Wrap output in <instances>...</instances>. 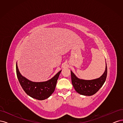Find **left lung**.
Masks as SVG:
<instances>
[{"mask_svg":"<svg viewBox=\"0 0 123 123\" xmlns=\"http://www.w3.org/2000/svg\"><path fill=\"white\" fill-rule=\"evenodd\" d=\"M72 83L75 91L80 94L90 96L94 94L102 87L107 75V65L105 72L99 77L93 80H80L71 71Z\"/></svg>","mask_w":123,"mask_h":123,"instance_id":"obj_1","label":"left lung"}]
</instances>
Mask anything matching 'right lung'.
I'll use <instances>...</instances> for the list:
<instances>
[{
  "mask_svg": "<svg viewBox=\"0 0 123 123\" xmlns=\"http://www.w3.org/2000/svg\"><path fill=\"white\" fill-rule=\"evenodd\" d=\"M16 74L18 80L25 92L31 98L43 100L49 97L55 90L57 80L61 71L52 79L44 82H33L22 76L18 69L16 63Z\"/></svg>",
  "mask_w": 123,
  "mask_h": 123,
  "instance_id": "1",
  "label": "right lung"
}]
</instances>
